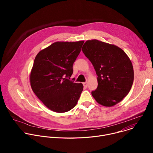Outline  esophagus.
I'll list each match as a JSON object with an SVG mask.
<instances>
[{"label": "esophagus", "instance_id": "esophagus-1", "mask_svg": "<svg viewBox=\"0 0 153 153\" xmlns=\"http://www.w3.org/2000/svg\"><path fill=\"white\" fill-rule=\"evenodd\" d=\"M83 85L85 88H87V87H88V82H83Z\"/></svg>", "mask_w": 153, "mask_h": 153}]
</instances>
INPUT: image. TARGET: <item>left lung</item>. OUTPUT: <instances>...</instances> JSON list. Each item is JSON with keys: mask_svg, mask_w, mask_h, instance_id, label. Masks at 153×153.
Returning a JSON list of instances; mask_svg holds the SVG:
<instances>
[{"mask_svg": "<svg viewBox=\"0 0 153 153\" xmlns=\"http://www.w3.org/2000/svg\"><path fill=\"white\" fill-rule=\"evenodd\" d=\"M82 51L93 64L98 86L91 94L105 106H112L128 94L134 80L131 62L118 47L98 40H87Z\"/></svg>", "mask_w": 153, "mask_h": 153, "instance_id": "1", "label": "left lung"}]
</instances>
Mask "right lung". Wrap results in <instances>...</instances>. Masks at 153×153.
<instances>
[{"label": "right lung", "instance_id": "obj_1", "mask_svg": "<svg viewBox=\"0 0 153 153\" xmlns=\"http://www.w3.org/2000/svg\"><path fill=\"white\" fill-rule=\"evenodd\" d=\"M83 43L54 42L41 50L35 57L30 74L31 88L51 111L67 112L77 103L83 86L69 79Z\"/></svg>", "mask_w": 153, "mask_h": 153}]
</instances>
